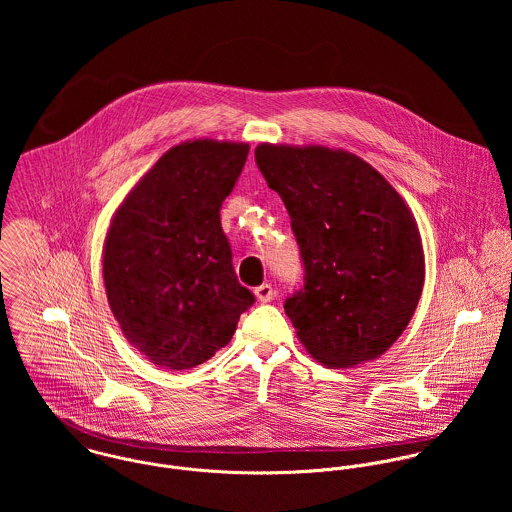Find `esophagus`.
<instances>
[{
    "mask_svg": "<svg viewBox=\"0 0 512 512\" xmlns=\"http://www.w3.org/2000/svg\"><path fill=\"white\" fill-rule=\"evenodd\" d=\"M254 293H256V299L260 301V303H268V301H272L274 299V288L270 286V284H262V286H258L256 290H254Z\"/></svg>",
    "mask_w": 512,
    "mask_h": 512,
    "instance_id": "obj_1",
    "label": "esophagus"
}]
</instances>
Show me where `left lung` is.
Segmentation results:
<instances>
[{
	"mask_svg": "<svg viewBox=\"0 0 512 512\" xmlns=\"http://www.w3.org/2000/svg\"><path fill=\"white\" fill-rule=\"evenodd\" d=\"M256 165L290 215L303 288L286 299L297 337L321 365L380 357L424 288L416 220L361 157L327 147H256Z\"/></svg>",
	"mask_w": 512,
	"mask_h": 512,
	"instance_id": "1",
	"label": "left lung"
}]
</instances>
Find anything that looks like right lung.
<instances>
[{
    "mask_svg": "<svg viewBox=\"0 0 512 512\" xmlns=\"http://www.w3.org/2000/svg\"><path fill=\"white\" fill-rule=\"evenodd\" d=\"M248 144L171 147L128 195L104 246V286L128 341L173 370L209 361L256 301L240 286L220 209Z\"/></svg>",
    "mask_w": 512,
    "mask_h": 512,
    "instance_id": "1",
    "label": "right lung"
}]
</instances>
